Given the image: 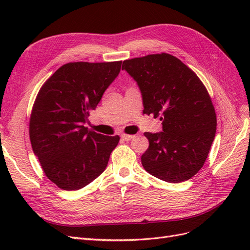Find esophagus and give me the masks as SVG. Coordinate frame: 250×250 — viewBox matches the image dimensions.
Instances as JSON below:
<instances>
[{
	"label": "esophagus",
	"instance_id": "esophagus-1",
	"mask_svg": "<svg viewBox=\"0 0 250 250\" xmlns=\"http://www.w3.org/2000/svg\"><path fill=\"white\" fill-rule=\"evenodd\" d=\"M121 138H122L124 141H130V140H132V139L134 138V135H132V134H125V133H123L122 135H121Z\"/></svg>",
	"mask_w": 250,
	"mask_h": 250
}]
</instances>
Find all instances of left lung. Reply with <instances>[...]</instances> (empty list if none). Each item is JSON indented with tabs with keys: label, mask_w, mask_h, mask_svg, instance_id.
I'll list each match as a JSON object with an SVG mask.
<instances>
[{
	"label": "left lung",
	"mask_w": 250,
	"mask_h": 250,
	"mask_svg": "<svg viewBox=\"0 0 250 250\" xmlns=\"http://www.w3.org/2000/svg\"><path fill=\"white\" fill-rule=\"evenodd\" d=\"M122 70L138 83L143 112L163 121V131L144 133L149 141L141 158L144 169L167 183L190 179L203 167L216 134V112L206 86L167 53L124 60Z\"/></svg>",
	"instance_id": "obj_1"
}]
</instances>
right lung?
<instances>
[{
  "mask_svg": "<svg viewBox=\"0 0 250 250\" xmlns=\"http://www.w3.org/2000/svg\"><path fill=\"white\" fill-rule=\"evenodd\" d=\"M121 62H70L44 82L29 124L30 141L46 176L58 188L76 191L106 168L120 141L89 131L85 123L106 88L117 78Z\"/></svg>",
  "mask_w": 250,
  "mask_h": 250,
  "instance_id": "right-lung-1",
  "label": "right lung"
}]
</instances>
